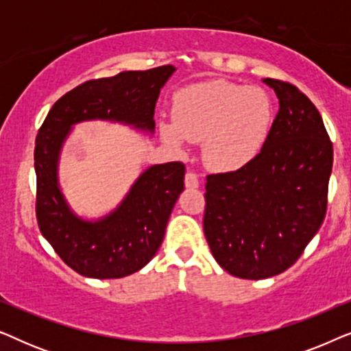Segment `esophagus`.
Masks as SVG:
<instances>
[{
    "mask_svg": "<svg viewBox=\"0 0 351 351\" xmlns=\"http://www.w3.org/2000/svg\"><path fill=\"white\" fill-rule=\"evenodd\" d=\"M198 185H199V180H198V177H196V174H193V172H186L185 174L186 189H198Z\"/></svg>",
    "mask_w": 351,
    "mask_h": 351,
    "instance_id": "esophagus-1",
    "label": "esophagus"
}]
</instances>
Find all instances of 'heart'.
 <instances>
[{
    "label": "heart",
    "instance_id": "b5f03b06",
    "mask_svg": "<svg viewBox=\"0 0 351 351\" xmlns=\"http://www.w3.org/2000/svg\"><path fill=\"white\" fill-rule=\"evenodd\" d=\"M271 123L273 104L262 88L214 80L182 89L172 105V123H161L160 134L172 150H182L185 141H203L206 166L232 172L261 153Z\"/></svg>",
    "mask_w": 351,
    "mask_h": 351
}]
</instances>
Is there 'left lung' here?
Here are the masks:
<instances>
[{
	"label": "left lung",
	"mask_w": 351,
	"mask_h": 351,
	"mask_svg": "<svg viewBox=\"0 0 351 351\" xmlns=\"http://www.w3.org/2000/svg\"><path fill=\"white\" fill-rule=\"evenodd\" d=\"M280 110L265 145L241 169L206 182L204 234L230 275L265 280L294 265L323 223L332 142L311 100L294 84L265 78Z\"/></svg>",
	"instance_id": "obj_1"
}]
</instances>
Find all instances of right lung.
<instances>
[{"label": "right lung", "instance_id": "right-lung-1", "mask_svg": "<svg viewBox=\"0 0 351 351\" xmlns=\"http://www.w3.org/2000/svg\"><path fill=\"white\" fill-rule=\"evenodd\" d=\"M176 69L123 71L90 80L57 100L40 128L35 145L36 219L59 257L80 275L113 280L132 275L155 257L167 220L184 191L180 161L155 165L134 182L117 209L97 220L76 215L59 186V158L71 128L83 121L121 123L155 131V105Z\"/></svg>", "mask_w": 351, "mask_h": 351}]
</instances>
